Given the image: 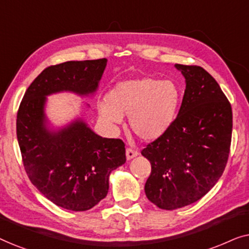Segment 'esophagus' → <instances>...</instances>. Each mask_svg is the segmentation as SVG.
Returning a JSON list of instances; mask_svg holds the SVG:
<instances>
[{"instance_id":"1","label":"esophagus","mask_w":249,"mask_h":249,"mask_svg":"<svg viewBox=\"0 0 249 249\" xmlns=\"http://www.w3.org/2000/svg\"><path fill=\"white\" fill-rule=\"evenodd\" d=\"M137 155H138V152L135 151V149H132V148H127V149H125V156H127V160L134 159Z\"/></svg>"}]
</instances>
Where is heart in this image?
I'll use <instances>...</instances> for the list:
<instances>
[{"label":"heart","mask_w":249,"mask_h":249,"mask_svg":"<svg viewBox=\"0 0 249 249\" xmlns=\"http://www.w3.org/2000/svg\"><path fill=\"white\" fill-rule=\"evenodd\" d=\"M180 91L170 80L144 76L121 81L97 103L100 118L110 125L119 124L122 115L129 117V127L145 142L165 134L177 117Z\"/></svg>","instance_id":"heart-1"}]
</instances>
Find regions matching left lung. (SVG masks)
Here are the masks:
<instances>
[{"label":"left lung","mask_w":249,"mask_h":249,"mask_svg":"<svg viewBox=\"0 0 249 249\" xmlns=\"http://www.w3.org/2000/svg\"><path fill=\"white\" fill-rule=\"evenodd\" d=\"M175 67L186 81L179 113L169 130L142 151L152 165L146 196L170 211L213 188L226 168L232 134L231 105L215 79L200 67Z\"/></svg>","instance_id":"left-lung-1"}]
</instances>
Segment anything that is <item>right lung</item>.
I'll use <instances>...</instances> for the list:
<instances>
[{"mask_svg":"<svg viewBox=\"0 0 249 249\" xmlns=\"http://www.w3.org/2000/svg\"><path fill=\"white\" fill-rule=\"evenodd\" d=\"M107 63L68 61L46 68L26 90L17 114V138L30 181L55 205L74 212L90 210L107 195L111 172L125 163L124 144L95 134L81 115L54 127L45 112L47 96H94Z\"/></svg>","mask_w":249,"mask_h":249,"instance_id":"1","label":"right lung"}]
</instances>
